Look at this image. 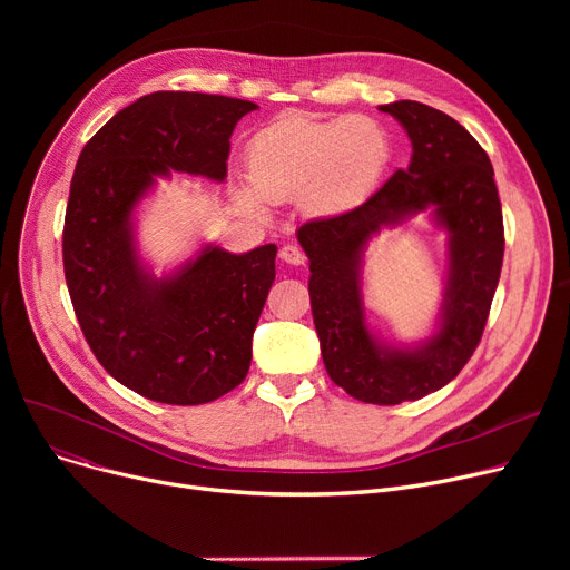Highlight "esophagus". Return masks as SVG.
Returning a JSON list of instances; mask_svg holds the SVG:
<instances>
[{
  "instance_id": "34e87169",
  "label": "esophagus",
  "mask_w": 570,
  "mask_h": 570,
  "mask_svg": "<svg viewBox=\"0 0 570 570\" xmlns=\"http://www.w3.org/2000/svg\"><path fill=\"white\" fill-rule=\"evenodd\" d=\"M279 258L284 261V263H288V265H305V252L297 247V245H284L282 249H279Z\"/></svg>"
}]
</instances>
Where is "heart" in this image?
<instances>
[{
  "instance_id": "heart-1",
  "label": "heart",
  "mask_w": 570,
  "mask_h": 570,
  "mask_svg": "<svg viewBox=\"0 0 570 570\" xmlns=\"http://www.w3.org/2000/svg\"><path fill=\"white\" fill-rule=\"evenodd\" d=\"M391 157V136L374 117H284L249 142L252 187L235 198L249 213H263L265 200L297 198L307 217H340L376 189Z\"/></svg>"
}]
</instances>
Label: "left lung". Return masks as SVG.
<instances>
[{
    "mask_svg": "<svg viewBox=\"0 0 570 570\" xmlns=\"http://www.w3.org/2000/svg\"><path fill=\"white\" fill-rule=\"evenodd\" d=\"M379 110L404 127L409 166L351 213L303 224L297 243L327 376L355 400L393 406L439 391L469 363L501 275L503 217L488 153L451 115L417 101ZM421 212L449 233V279L433 335L400 350L366 323L362 258L381 227Z\"/></svg>",
    "mask_w": 570,
    "mask_h": 570,
    "instance_id": "1",
    "label": "left lung"
}]
</instances>
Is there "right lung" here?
Returning a JSON list of instances; mask_svg holds the SVG:
<instances>
[{"label":"right lung","instance_id":"1","mask_svg":"<svg viewBox=\"0 0 570 570\" xmlns=\"http://www.w3.org/2000/svg\"><path fill=\"white\" fill-rule=\"evenodd\" d=\"M256 108L153 92L112 115L78 157L62 243L71 303L104 370L153 402H213L249 372L277 247L205 245L157 279L138 254L136 207L170 170L224 183L230 134Z\"/></svg>","mask_w":570,"mask_h":570}]
</instances>
